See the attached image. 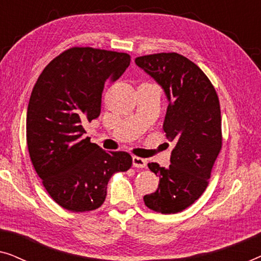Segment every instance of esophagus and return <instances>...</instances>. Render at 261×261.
<instances>
[{
    "label": "esophagus",
    "instance_id": "esophagus-1",
    "mask_svg": "<svg viewBox=\"0 0 261 261\" xmlns=\"http://www.w3.org/2000/svg\"><path fill=\"white\" fill-rule=\"evenodd\" d=\"M147 165V160L142 159L140 156H133V166L138 169H144Z\"/></svg>",
    "mask_w": 261,
    "mask_h": 261
}]
</instances>
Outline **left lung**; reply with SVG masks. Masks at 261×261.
<instances>
[{"label":"left lung","mask_w":261,"mask_h":261,"mask_svg":"<svg viewBox=\"0 0 261 261\" xmlns=\"http://www.w3.org/2000/svg\"><path fill=\"white\" fill-rule=\"evenodd\" d=\"M135 64L165 91L169 106L163 129L170 141H176L167 169L148 164L159 185L155 192L144 196V202L156 213L183 212L208 187L222 148L219 96L206 74L176 52L138 57Z\"/></svg>","instance_id":"left-lung-1"}]
</instances>
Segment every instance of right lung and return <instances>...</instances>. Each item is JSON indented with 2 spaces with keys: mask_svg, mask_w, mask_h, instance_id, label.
I'll return each instance as SVG.
<instances>
[{
  "mask_svg": "<svg viewBox=\"0 0 261 261\" xmlns=\"http://www.w3.org/2000/svg\"><path fill=\"white\" fill-rule=\"evenodd\" d=\"M129 64L127 53L76 46L51 60L32 90L28 152L46 191L64 209L99 208L113 174L130 169L129 153L106 152L83 137V124L101 113L105 83L119 80Z\"/></svg>",
  "mask_w": 261,
  "mask_h": 261,
  "instance_id": "1",
  "label": "right lung"
}]
</instances>
